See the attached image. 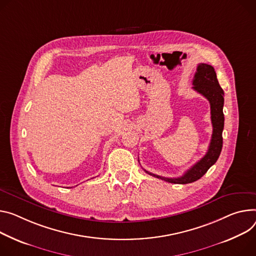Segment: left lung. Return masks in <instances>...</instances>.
<instances>
[{
	"instance_id": "1",
	"label": "left lung",
	"mask_w": 256,
	"mask_h": 256,
	"mask_svg": "<svg viewBox=\"0 0 256 256\" xmlns=\"http://www.w3.org/2000/svg\"><path fill=\"white\" fill-rule=\"evenodd\" d=\"M193 90L204 96L210 103L212 136L206 154L180 178H164L145 170L148 174L172 184H189L202 178L220 157L222 148V130L224 124V90L220 88L214 68L212 65L200 63L193 80Z\"/></svg>"
}]
</instances>
